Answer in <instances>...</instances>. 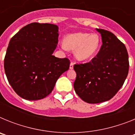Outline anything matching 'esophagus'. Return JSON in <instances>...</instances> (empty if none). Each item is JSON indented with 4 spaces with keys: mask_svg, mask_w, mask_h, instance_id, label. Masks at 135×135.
<instances>
[{
    "mask_svg": "<svg viewBox=\"0 0 135 135\" xmlns=\"http://www.w3.org/2000/svg\"><path fill=\"white\" fill-rule=\"evenodd\" d=\"M74 62H71V64H70V70H72V69L74 68Z\"/></svg>",
    "mask_w": 135,
    "mask_h": 135,
    "instance_id": "1",
    "label": "esophagus"
}]
</instances>
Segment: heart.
<instances>
[{"instance_id": "1", "label": "heart", "mask_w": 135, "mask_h": 135, "mask_svg": "<svg viewBox=\"0 0 135 135\" xmlns=\"http://www.w3.org/2000/svg\"><path fill=\"white\" fill-rule=\"evenodd\" d=\"M101 40L97 34L78 32L69 34L65 38V45H62L64 49L75 50L76 59L85 61L93 57L99 51Z\"/></svg>"}]
</instances>
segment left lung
<instances>
[{
  "instance_id": "1",
  "label": "left lung",
  "mask_w": 135,
  "mask_h": 135,
  "mask_svg": "<svg viewBox=\"0 0 135 135\" xmlns=\"http://www.w3.org/2000/svg\"><path fill=\"white\" fill-rule=\"evenodd\" d=\"M102 45L90 62L75 64L74 87L76 94L89 103L108 101L118 93L128 76V54L126 46L113 33L96 29Z\"/></svg>"
}]
</instances>
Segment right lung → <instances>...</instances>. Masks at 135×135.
I'll return each mask as SVG.
<instances>
[{
  "mask_svg": "<svg viewBox=\"0 0 135 135\" xmlns=\"http://www.w3.org/2000/svg\"><path fill=\"white\" fill-rule=\"evenodd\" d=\"M58 26L30 23L12 37L4 60L9 84L21 98L39 100L51 93L57 79L68 70V58L53 55L58 44Z\"/></svg>",
  "mask_w": 135,
  "mask_h": 135,
  "instance_id": "add662e5",
  "label": "right lung"
}]
</instances>
